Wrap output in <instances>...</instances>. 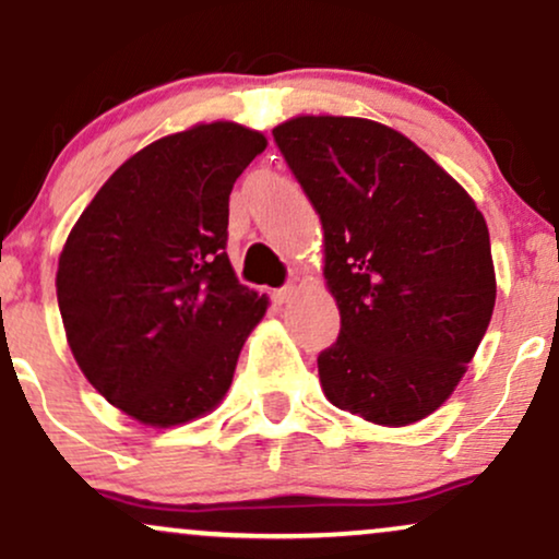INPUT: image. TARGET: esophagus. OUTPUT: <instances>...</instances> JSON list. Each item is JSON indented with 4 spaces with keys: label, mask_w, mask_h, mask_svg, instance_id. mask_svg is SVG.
Returning <instances> with one entry per match:
<instances>
[{
    "label": "esophagus",
    "mask_w": 559,
    "mask_h": 559,
    "mask_svg": "<svg viewBox=\"0 0 559 559\" xmlns=\"http://www.w3.org/2000/svg\"><path fill=\"white\" fill-rule=\"evenodd\" d=\"M294 294H297V284H288L284 288H278V292H273L275 305H286V301L294 299Z\"/></svg>",
    "instance_id": "esophagus-1"
}]
</instances>
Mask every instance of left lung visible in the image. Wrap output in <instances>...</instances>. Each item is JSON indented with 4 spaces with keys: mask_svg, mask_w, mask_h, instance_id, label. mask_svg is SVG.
<instances>
[{
    "mask_svg": "<svg viewBox=\"0 0 559 559\" xmlns=\"http://www.w3.org/2000/svg\"><path fill=\"white\" fill-rule=\"evenodd\" d=\"M323 223L325 288L342 312L320 352L325 400L376 426H413L463 381L497 301L473 197L394 128L297 115L273 128Z\"/></svg>",
    "mask_w": 559,
    "mask_h": 559,
    "instance_id": "left-lung-1",
    "label": "left lung"
}]
</instances>
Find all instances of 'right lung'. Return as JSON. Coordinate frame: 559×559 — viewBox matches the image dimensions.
<instances>
[{"label":"right lung","instance_id":"1","mask_svg":"<svg viewBox=\"0 0 559 559\" xmlns=\"http://www.w3.org/2000/svg\"><path fill=\"white\" fill-rule=\"evenodd\" d=\"M267 139L197 123L131 155L70 228L57 305L81 373L128 418L173 428L213 413L265 294L226 254L228 197Z\"/></svg>","mask_w":559,"mask_h":559}]
</instances>
